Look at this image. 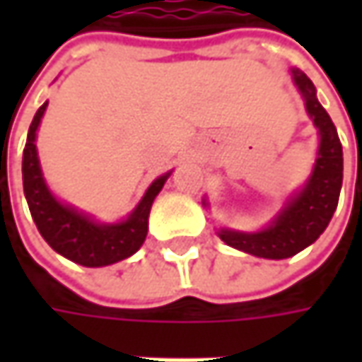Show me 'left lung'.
Instances as JSON below:
<instances>
[{
  "label": "left lung",
  "mask_w": 362,
  "mask_h": 362,
  "mask_svg": "<svg viewBox=\"0 0 362 362\" xmlns=\"http://www.w3.org/2000/svg\"><path fill=\"white\" fill-rule=\"evenodd\" d=\"M290 74L318 132V153L313 173L298 191L286 199L282 209L266 228L257 231L217 230V235L228 245L266 259L296 256L316 242L334 216L342 187V145L337 127L318 103L313 80L298 68H290ZM203 207H209L207 199H203Z\"/></svg>",
  "instance_id": "1"
}]
</instances>
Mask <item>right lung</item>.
I'll return each mask as SVG.
<instances>
[{"instance_id": "1", "label": "right lung", "mask_w": 362, "mask_h": 362, "mask_svg": "<svg viewBox=\"0 0 362 362\" xmlns=\"http://www.w3.org/2000/svg\"><path fill=\"white\" fill-rule=\"evenodd\" d=\"M46 106L48 103L37 108L30 124L28 141L23 148V160H21L23 193L37 231L54 252L86 268H103L131 257L145 242L153 202L173 171L157 177L148 185L141 202L136 203V207L124 219L115 223L96 221L88 214L60 202L49 191L44 179L37 148H35V136L42 117L46 112Z\"/></svg>"}]
</instances>
